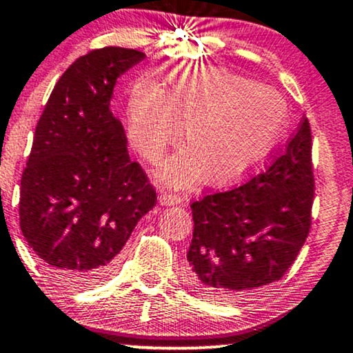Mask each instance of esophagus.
I'll use <instances>...</instances> for the list:
<instances>
[{"label": "esophagus", "mask_w": 353, "mask_h": 353, "mask_svg": "<svg viewBox=\"0 0 353 353\" xmlns=\"http://www.w3.org/2000/svg\"><path fill=\"white\" fill-rule=\"evenodd\" d=\"M159 203H161L162 206H176V204L183 203V196L174 194V192L162 191L161 197H159Z\"/></svg>", "instance_id": "esophagus-1"}]
</instances>
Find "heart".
I'll return each mask as SVG.
<instances>
[{
	"label": "heart",
	"mask_w": 353,
	"mask_h": 353,
	"mask_svg": "<svg viewBox=\"0 0 353 353\" xmlns=\"http://www.w3.org/2000/svg\"><path fill=\"white\" fill-rule=\"evenodd\" d=\"M185 147L159 170L161 179L224 185L246 177L268 157L286 123V103L273 88L219 67L169 70L162 88L144 82L129 99V137L147 161Z\"/></svg>",
	"instance_id": "heart-1"
}]
</instances>
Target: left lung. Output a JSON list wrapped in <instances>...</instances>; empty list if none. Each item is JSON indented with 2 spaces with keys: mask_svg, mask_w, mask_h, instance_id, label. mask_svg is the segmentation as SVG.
Here are the masks:
<instances>
[{
  "mask_svg": "<svg viewBox=\"0 0 353 353\" xmlns=\"http://www.w3.org/2000/svg\"><path fill=\"white\" fill-rule=\"evenodd\" d=\"M313 189L312 130L303 117L265 172L191 204L189 288L208 300L238 301L280 280L310 233Z\"/></svg>",
  "mask_w": 353,
  "mask_h": 353,
  "instance_id": "1",
  "label": "left lung"
}]
</instances>
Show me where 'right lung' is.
Instances as JSON below:
<instances>
[{
  "label": "right lung",
  "mask_w": 353,
  "mask_h": 353,
  "mask_svg": "<svg viewBox=\"0 0 353 353\" xmlns=\"http://www.w3.org/2000/svg\"><path fill=\"white\" fill-rule=\"evenodd\" d=\"M144 58L120 46L77 58L38 120L21 176L19 228L63 285L85 288L114 273L135 224L156 206L110 107L119 77Z\"/></svg>",
  "instance_id": "obj_1"
}]
</instances>
